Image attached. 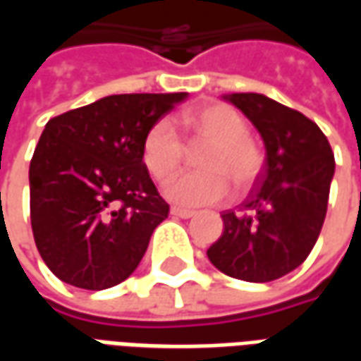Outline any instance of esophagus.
Returning <instances> with one entry per match:
<instances>
[{
    "instance_id": "34e87169",
    "label": "esophagus",
    "mask_w": 361,
    "mask_h": 361,
    "mask_svg": "<svg viewBox=\"0 0 361 361\" xmlns=\"http://www.w3.org/2000/svg\"><path fill=\"white\" fill-rule=\"evenodd\" d=\"M170 212H172L173 216H178V219H191V216L195 214V211L181 209V207H172V209H170Z\"/></svg>"
}]
</instances>
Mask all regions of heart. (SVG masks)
Returning a JSON list of instances; mask_svg holds the SVG:
<instances>
[{
  "mask_svg": "<svg viewBox=\"0 0 361 361\" xmlns=\"http://www.w3.org/2000/svg\"><path fill=\"white\" fill-rule=\"evenodd\" d=\"M181 126L191 141L209 142L201 157L203 172L181 173L164 188V195L181 207H201L222 201L235 188H245L261 170L263 157L247 133L245 119L226 104H207L181 114ZM185 147L170 119H158L142 139V164L157 181H166L180 170Z\"/></svg>",
  "mask_w": 361,
  "mask_h": 361,
  "instance_id": "b5f03b06",
  "label": "heart"
}]
</instances>
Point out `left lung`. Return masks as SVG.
<instances>
[{
  "mask_svg": "<svg viewBox=\"0 0 361 361\" xmlns=\"http://www.w3.org/2000/svg\"><path fill=\"white\" fill-rule=\"evenodd\" d=\"M255 126L267 164L240 211H224V230L207 250L220 272L271 282L302 265L317 242L334 176V154L317 123L265 94L222 96Z\"/></svg>",
  "mask_w": 361,
  "mask_h": 361,
  "instance_id": "8db88e82",
  "label": "left lung"
}]
</instances>
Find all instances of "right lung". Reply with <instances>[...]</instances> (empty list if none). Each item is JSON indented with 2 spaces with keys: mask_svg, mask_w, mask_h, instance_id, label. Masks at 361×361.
<instances>
[{
  "mask_svg": "<svg viewBox=\"0 0 361 361\" xmlns=\"http://www.w3.org/2000/svg\"><path fill=\"white\" fill-rule=\"evenodd\" d=\"M185 98L111 94L46 123L28 170L30 224L59 280L104 290L139 267L170 212L142 164V139Z\"/></svg>",
  "mask_w": 361,
  "mask_h": 361,
  "instance_id": "obj_1",
  "label": "right lung"
}]
</instances>
